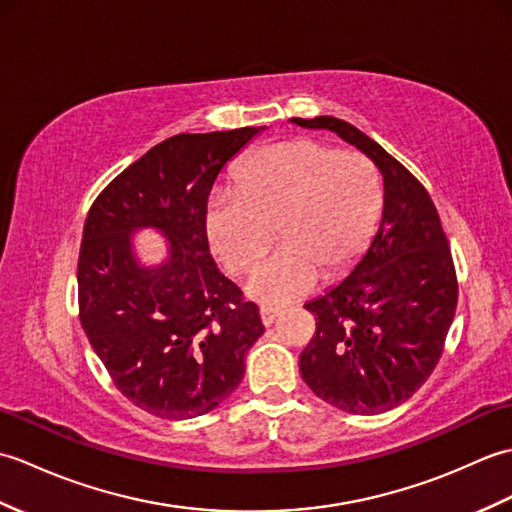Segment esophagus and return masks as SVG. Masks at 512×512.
Masks as SVG:
<instances>
[{
    "label": "esophagus",
    "mask_w": 512,
    "mask_h": 512,
    "mask_svg": "<svg viewBox=\"0 0 512 512\" xmlns=\"http://www.w3.org/2000/svg\"><path fill=\"white\" fill-rule=\"evenodd\" d=\"M259 314H262V323H264L266 328H268V325H273V323H275V319L279 317V310H277V308L262 306V308H259Z\"/></svg>",
    "instance_id": "obj_1"
}]
</instances>
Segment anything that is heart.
Wrapping results in <instances>:
<instances>
[{
    "label": "heart",
    "instance_id": "1",
    "mask_svg": "<svg viewBox=\"0 0 512 512\" xmlns=\"http://www.w3.org/2000/svg\"><path fill=\"white\" fill-rule=\"evenodd\" d=\"M383 202L374 162L312 138L268 145L235 169V189L217 191L206 228L233 273H248L277 233L281 244L248 279V295L284 306L361 255Z\"/></svg>",
    "mask_w": 512,
    "mask_h": 512
}]
</instances>
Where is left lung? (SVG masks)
<instances>
[{
	"instance_id": "8db88e82",
	"label": "left lung",
	"mask_w": 512,
	"mask_h": 512,
	"mask_svg": "<svg viewBox=\"0 0 512 512\" xmlns=\"http://www.w3.org/2000/svg\"><path fill=\"white\" fill-rule=\"evenodd\" d=\"M292 123L330 129L383 173L378 233L341 284L303 306L317 332L299 356L321 400L374 416L409 400L440 361L458 306L451 248L427 189L376 140L334 116Z\"/></svg>"
}]
</instances>
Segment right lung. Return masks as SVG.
Segmentation results:
<instances>
[{"label":"right lung","mask_w":512,"mask_h":512,"mask_svg":"<svg viewBox=\"0 0 512 512\" xmlns=\"http://www.w3.org/2000/svg\"><path fill=\"white\" fill-rule=\"evenodd\" d=\"M264 127L178 134L107 184L83 226L79 317L121 394L165 420L215 409L244 378L246 352L264 334L257 303L217 270L206 204L217 173ZM170 239V257L140 267L136 227Z\"/></svg>","instance_id":"right-lung-1"}]
</instances>
